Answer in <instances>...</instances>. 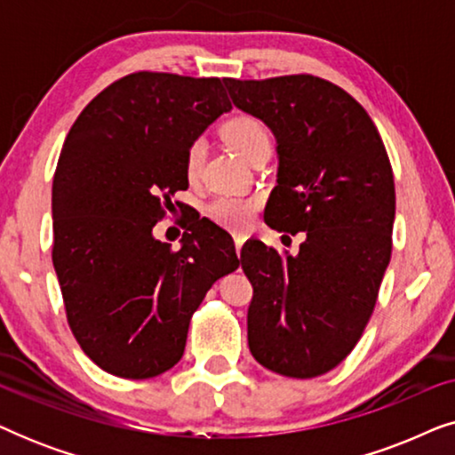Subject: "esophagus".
<instances>
[{
  "label": "esophagus",
  "instance_id": "esophagus-1",
  "mask_svg": "<svg viewBox=\"0 0 455 455\" xmlns=\"http://www.w3.org/2000/svg\"><path fill=\"white\" fill-rule=\"evenodd\" d=\"M244 242H246V235H235V252L240 254V251H242V246H244Z\"/></svg>",
  "mask_w": 455,
  "mask_h": 455
}]
</instances>
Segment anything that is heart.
Instances as JSON below:
<instances>
[{
  "instance_id": "1",
  "label": "heart",
  "mask_w": 455,
  "mask_h": 455,
  "mask_svg": "<svg viewBox=\"0 0 455 455\" xmlns=\"http://www.w3.org/2000/svg\"><path fill=\"white\" fill-rule=\"evenodd\" d=\"M223 139L235 153L242 155L246 161L257 157L260 151L271 148V136L267 132L265 124L254 116H235L232 120L223 124ZM204 147L203 139H195L186 148L184 155V173L190 182H195L201 176L204 164ZM259 209V201L244 196H217L207 204V215L217 226L242 232L248 223L252 221L254 213Z\"/></svg>"
}]
</instances>
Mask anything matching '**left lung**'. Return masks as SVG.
<instances>
[{
    "mask_svg": "<svg viewBox=\"0 0 455 455\" xmlns=\"http://www.w3.org/2000/svg\"><path fill=\"white\" fill-rule=\"evenodd\" d=\"M234 105L277 139L265 221L307 234L300 252L242 248L254 296L248 347L277 375H325L358 344L391 259L394 172L379 130L352 95L310 74L223 78Z\"/></svg>",
    "mask_w": 455,
    "mask_h": 455,
    "instance_id": "obj_1",
    "label": "left lung"
}]
</instances>
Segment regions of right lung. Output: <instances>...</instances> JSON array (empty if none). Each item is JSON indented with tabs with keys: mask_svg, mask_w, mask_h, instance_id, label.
<instances>
[{
	"mask_svg": "<svg viewBox=\"0 0 455 455\" xmlns=\"http://www.w3.org/2000/svg\"><path fill=\"white\" fill-rule=\"evenodd\" d=\"M232 109L220 78L134 72L103 89L68 132L53 176V267L68 325L99 369L151 379L182 358L195 310L242 257L190 220L182 246L153 238L188 188L186 148Z\"/></svg>",
	"mask_w": 455,
	"mask_h": 455,
	"instance_id": "obj_1",
	"label": "right lung"
}]
</instances>
